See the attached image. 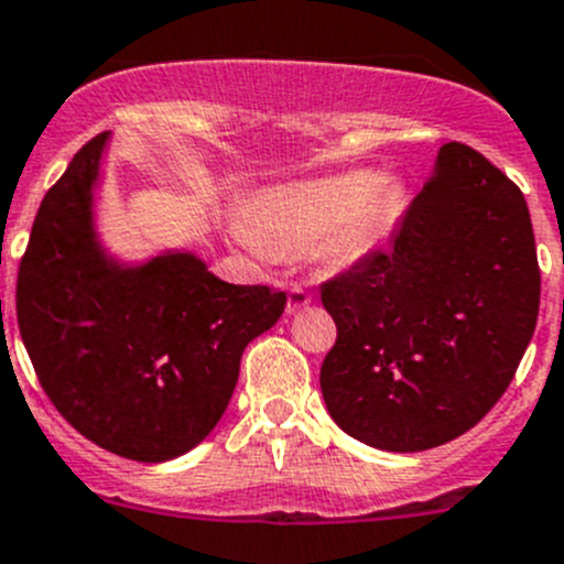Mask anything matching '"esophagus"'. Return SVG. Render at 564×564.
I'll return each mask as SVG.
<instances>
[{"label": "esophagus", "mask_w": 564, "mask_h": 564, "mask_svg": "<svg viewBox=\"0 0 564 564\" xmlns=\"http://www.w3.org/2000/svg\"><path fill=\"white\" fill-rule=\"evenodd\" d=\"M308 303H311V292H308V289H305V286H292V289H289L286 314H297V311H303Z\"/></svg>", "instance_id": "34e87169"}]
</instances>
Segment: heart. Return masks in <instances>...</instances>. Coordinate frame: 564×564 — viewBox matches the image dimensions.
<instances>
[{"label": "heart", "mask_w": 564, "mask_h": 564, "mask_svg": "<svg viewBox=\"0 0 564 564\" xmlns=\"http://www.w3.org/2000/svg\"><path fill=\"white\" fill-rule=\"evenodd\" d=\"M399 206L402 195L393 184L352 171L272 189L253 217H234V231L261 259L292 256L319 242L333 259H355L391 231Z\"/></svg>", "instance_id": "heart-1"}]
</instances>
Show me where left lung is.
I'll list each match as a JSON object with an SVG mask.
<instances>
[{"mask_svg": "<svg viewBox=\"0 0 564 564\" xmlns=\"http://www.w3.org/2000/svg\"><path fill=\"white\" fill-rule=\"evenodd\" d=\"M336 344L327 413L386 452H424L485 419L516 377L540 311L523 193L479 151L446 143L388 250L322 283Z\"/></svg>", "mask_w": 564, "mask_h": 564, "instance_id": "left-lung-1", "label": "left lung"}]
</instances>
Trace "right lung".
Here are the masks:
<instances>
[{"label":"right lung","mask_w":564,"mask_h":564,"mask_svg":"<svg viewBox=\"0 0 564 564\" xmlns=\"http://www.w3.org/2000/svg\"><path fill=\"white\" fill-rule=\"evenodd\" d=\"M109 131L43 198L19 267L15 314L43 391L70 427L126 460L165 463L226 413L245 347L270 330L286 292L237 286L193 253L126 267L93 228Z\"/></svg>","instance_id":"add662e5"}]
</instances>
